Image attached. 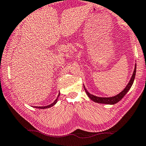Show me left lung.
Masks as SVG:
<instances>
[{
    "mask_svg": "<svg viewBox=\"0 0 146 146\" xmlns=\"http://www.w3.org/2000/svg\"><path fill=\"white\" fill-rule=\"evenodd\" d=\"M136 64H135V67H134V69L133 71V73H132V75L129 82H128L127 85L126 86L125 88L123 89L121 92L116 96H114L112 97H99L96 96H94L92 94H90V92H88V90H86L85 86L83 84L84 90L86 93V94L88 95V96L90 98V99L92 100L93 102H96V103H99V104H108V105H114V104H117V102H119L120 100L123 99V98L125 96L126 94L129 92V90L131 88L132 84H133L134 79H135L136 76Z\"/></svg>",
    "mask_w": 146,
    "mask_h": 146,
    "instance_id": "8db88e82",
    "label": "left lung"
}]
</instances>
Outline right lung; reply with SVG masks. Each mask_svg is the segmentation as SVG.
<instances>
[{"mask_svg": "<svg viewBox=\"0 0 146 146\" xmlns=\"http://www.w3.org/2000/svg\"><path fill=\"white\" fill-rule=\"evenodd\" d=\"M59 96H60V93H59V94H58V97H57V98H56V100H55V101H54L53 103H52L51 104H50V105H48V106H38V107H37V106H35V107H34V108H38V109H46V108H51V107H52V106H54V105H55V104L57 103V102H58V97H59Z\"/></svg>", "mask_w": 146, "mask_h": 146, "instance_id": "right-lung-1", "label": "right lung"}]
</instances>
